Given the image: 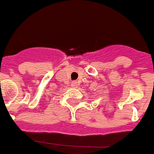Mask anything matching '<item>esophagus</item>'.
<instances>
[{
  "label": "esophagus",
  "instance_id": "34e87169",
  "mask_svg": "<svg viewBox=\"0 0 154 154\" xmlns=\"http://www.w3.org/2000/svg\"><path fill=\"white\" fill-rule=\"evenodd\" d=\"M71 86L72 87H74V88H75V87L77 86V83H76V81H73V82H71Z\"/></svg>",
  "mask_w": 154,
  "mask_h": 154
}]
</instances>
